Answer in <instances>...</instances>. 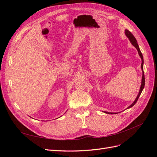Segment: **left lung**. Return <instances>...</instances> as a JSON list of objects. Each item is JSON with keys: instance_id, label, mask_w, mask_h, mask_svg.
<instances>
[{"instance_id": "8db88e82", "label": "left lung", "mask_w": 157, "mask_h": 157, "mask_svg": "<svg viewBox=\"0 0 157 157\" xmlns=\"http://www.w3.org/2000/svg\"><path fill=\"white\" fill-rule=\"evenodd\" d=\"M125 35L128 38V39L130 40L131 44L134 46L135 48L137 49V52H138V54H139V56H140V58L141 59V71L142 72H143V74H142V78H141V86H140V91H139V93L138 94H137V96L136 98V99L134 100V101L133 102L131 105L128 107L127 109H129L132 107L134 106L135 105V103L137 102V99H138L139 97L140 96V95L142 92V91H143V90L144 88V86H145V76H144V58H143V55H142L141 52L140 51V49L139 48V45L138 44H137V40L136 39V38L134 37V36L133 35L132 33L128 31L127 29H125ZM103 113H107V114H117L118 113H111V112H107V111H103Z\"/></svg>"}]
</instances>
